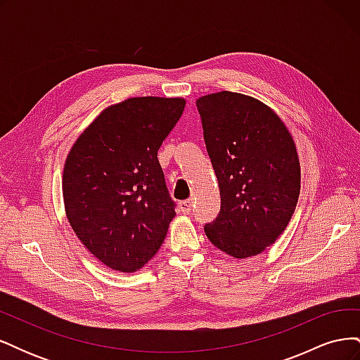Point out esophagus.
Returning <instances> with one entry per match:
<instances>
[{
  "label": "esophagus",
  "instance_id": "34e87169",
  "mask_svg": "<svg viewBox=\"0 0 360 360\" xmlns=\"http://www.w3.org/2000/svg\"><path fill=\"white\" fill-rule=\"evenodd\" d=\"M180 210L183 213H191L192 212V200H184L180 202Z\"/></svg>",
  "mask_w": 360,
  "mask_h": 360
}]
</instances>
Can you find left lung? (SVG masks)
I'll use <instances>...</instances> for the list:
<instances>
[{"label":"left lung","mask_w":360,"mask_h":360,"mask_svg":"<svg viewBox=\"0 0 360 360\" xmlns=\"http://www.w3.org/2000/svg\"><path fill=\"white\" fill-rule=\"evenodd\" d=\"M197 108L221 192V212L205 236L234 258L258 255L284 233L299 200L291 134L267 105L240 93L202 96Z\"/></svg>","instance_id":"obj_1"}]
</instances>
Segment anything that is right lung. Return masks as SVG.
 <instances>
[{"mask_svg":"<svg viewBox=\"0 0 360 360\" xmlns=\"http://www.w3.org/2000/svg\"><path fill=\"white\" fill-rule=\"evenodd\" d=\"M181 97L108 106L76 139L63 171L68 219L106 267L132 274L162 246L176 202L158 150L183 114Z\"/></svg>","mask_w":360,"mask_h":360,"instance_id":"add662e5","label":"right lung"}]
</instances>
